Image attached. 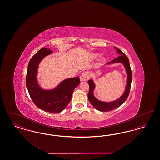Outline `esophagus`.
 Wrapping results in <instances>:
<instances>
[{
  "label": "esophagus",
  "mask_w": 160,
  "mask_h": 160,
  "mask_svg": "<svg viewBox=\"0 0 160 160\" xmlns=\"http://www.w3.org/2000/svg\"><path fill=\"white\" fill-rule=\"evenodd\" d=\"M91 76V74L89 72H84L80 76V80L81 81H86L88 80Z\"/></svg>",
  "instance_id": "obj_1"
}]
</instances>
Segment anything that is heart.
<instances>
[{"label": "heart", "instance_id": "b5f03b06", "mask_svg": "<svg viewBox=\"0 0 160 160\" xmlns=\"http://www.w3.org/2000/svg\"><path fill=\"white\" fill-rule=\"evenodd\" d=\"M98 56V54H94V55H93V56H92V57H93V58H97V56Z\"/></svg>", "mask_w": 160, "mask_h": 160}]
</instances>
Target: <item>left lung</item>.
I'll return each instance as SVG.
<instances>
[{"label": "left lung", "instance_id": "1", "mask_svg": "<svg viewBox=\"0 0 160 160\" xmlns=\"http://www.w3.org/2000/svg\"><path fill=\"white\" fill-rule=\"evenodd\" d=\"M114 48H116L117 52L120 54V55L117 57V58L113 59L112 61L108 62L109 63H122L124 64L125 68H126V72L127 73V86H126L125 92H124L123 95L120 98L117 100L116 101L113 102H102L98 100L93 95V90L95 88L94 83L92 80H88V84H89V92L88 93V98L90 102L92 103L93 106L97 110L100 112H109L113 110H115L116 108L120 106L124 102H126L127 98L128 97L130 88H131V81H132V71H131L130 64L129 62L128 58L126 56L125 54L122 52H121V50L117 48L116 47L114 46Z\"/></svg>", "mask_w": 160, "mask_h": 160}]
</instances>
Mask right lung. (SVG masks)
<instances>
[{
	"label": "right lung",
	"instance_id": "right-lung-1",
	"mask_svg": "<svg viewBox=\"0 0 160 160\" xmlns=\"http://www.w3.org/2000/svg\"><path fill=\"white\" fill-rule=\"evenodd\" d=\"M52 53L47 48H42L30 59L26 78V87L34 104L44 112L58 113L62 112L71 101L73 91L80 83V78L64 80L53 90H44L39 87L36 80L40 62Z\"/></svg>",
	"mask_w": 160,
	"mask_h": 160
}]
</instances>
